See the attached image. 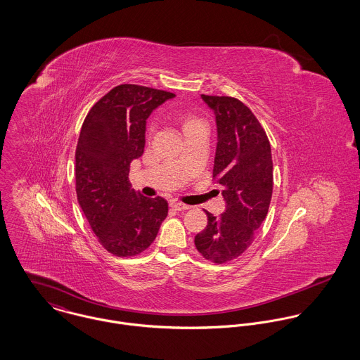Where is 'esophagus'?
I'll return each instance as SVG.
<instances>
[{"label": "esophagus", "mask_w": 360, "mask_h": 360, "mask_svg": "<svg viewBox=\"0 0 360 360\" xmlns=\"http://www.w3.org/2000/svg\"><path fill=\"white\" fill-rule=\"evenodd\" d=\"M170 207L174 209V210H187V209H190V206L184 205V204L177 202V201H172L170 202Z\"/></svg>", "instance_id": "obj_1"}]
</instances>
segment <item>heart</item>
<instances>
[{
	"mask_svg": "<svg viewBox=\"0 0 360 360\" xmlns=\"http://www.w3.org/2000/svg\"><path fill=\"white\" fill-rule=\"evenodd\" d=\"M200 123H202V122L198 120V119H195V117H193V116H186V117L183 119L184 130H187V129H190V127H193V126H195V124H200Z\"/></svg>",
	"mask_w": 360,
	"mask_h": 360,
	"instance_id": "heart-1",
	"label": "heart"
}]
</instances>
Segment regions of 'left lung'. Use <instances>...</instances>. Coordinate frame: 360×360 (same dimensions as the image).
Here are the masks:
<instances>
[{
  "label": "left lung",
  "mask_w": 360,
  "mask_h": 360,
  "mask_svg": "<svg viewBox=\"0 0 360 360\" xmlns=\"http://www.w3.org/2000/svg\"><path fill=\"white\" fill-rule=\"evenodd\" d=\"M216 120L213 181L223 187L226 210L207 214V226L195 236L202 257L224 263L240 257L254 241L273 193L270 143L251 109L231 97L201 96Z\"/></svg>",
  "instance_id": "8db88e82"
}]
</instances>
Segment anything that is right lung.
<instances>
[{"label":"right lung","mask_w":360,"mask_h":360,"mask_svg":"<svg viewBox=\"0 0 360 360\" xmlns=\"http://www.w3.org/2000/svg\"><path fill=\"white\" fill-rule=\"evenodd\" d=\"M176 96L136 84H120L84 119L76 148V193L90 227L116 257H134L155 240L167 216V201L131 188L130 163L146 147L147 119Z\"/></svg>","instance_id":"right-lung-1"}]
</instances>
